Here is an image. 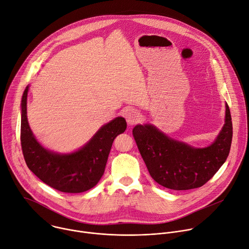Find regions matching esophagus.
<instances>
[{
    "label": "esophagus",
    "mask_w": 249,
    "mask_h": 249,
    "mask_svg": "<svg viewBox=\"0 0 249 249\" xmlns=\"http://www.w3.org/2000/svg\"><path fill=\"white\" fill-rule=\"evenodd\" d=\"M125 118L129 125H133V124L139 122V120L141 119V114H140L139 110H137L136 108L129 107L125 111Z\"/></svg>",
    "instance_id": "esophagus-1"
}]
</instances>
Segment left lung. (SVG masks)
Instances as JSON below:
<instances>
[{
    "instance_id": "obj_1",
    "label": "left lung",
    "mask_w": 249,
    "mask_h": 249,
    "mask_svg": "<svg viewBox=\"0 0 249 249\" xmlns=\"http://www.w3.org/2000/svg\"><path fill=\"white\" fill-rule=\"evenodd\" d=\"M136 144L153 179L172 190L198 188L225 163L231 150L232 123L226 103L225 124L213 143L196 148L173 139L151 123L133 129Z\"/></svg>"
}]
</instances>
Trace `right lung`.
<instances>
[{
    "instance_id": "1",
    "label": "right lung",
    "mask_w": 249,
    "mask_h": 249,
    "mask_svg": "<svg viewBox=\"0 0 249 249\" xmlns=\"http://www.w3.org/2000/svg\"><path fill=\"white\" fill-rule=\"evenodd\" d=\"M20 103V141L28 168L50 187L65 193H81L94 187L104 173L114 139L124 133L126 120L118 116L102 125L80 149L71 153L53 152L43 147L27 120V92Z\"/></svg>"
}]
</instances>
